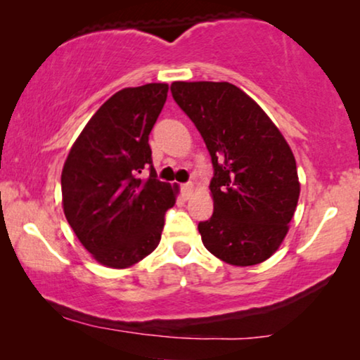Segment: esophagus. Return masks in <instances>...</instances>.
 Masks as SVG:
<instances>
[{
	"mask_svg": "<svg viewBox=\"0 0 360 360\" xmlns=\"http://www.w3.org/2000/svg\"><path fill=\"white\" fill-rule=\"evenodd\" d=\"M181 191H184V195L188 198V196L191 195V191H193V184H191V181H188V184H184L181 185Z\"/></svg>",
	"mask_w": 360,
	"mask_h": 360,
	"instance_id": "esophagus-1",
	"label": "esophagus"
}]
</instances>
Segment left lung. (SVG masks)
<instances>
[{
  "instance_id": "8db88e82",
  "label": "left lung",
  "mask_w": 360,
  "mask_h": 360,
  "mask_svg": "<svg viewBox=\"0 0 360 360\" xmlns=\"http://www.w3.org/2000/svg\"><path fill=\"white\" fill-rule=\"evenodd\" d=\"M172 96L211 155L214 211L198 223L205 248L231 265L267 260L288 233L300 196L297 162L257 103L228 82H174Z\"/></svg>"
}]
</instances>
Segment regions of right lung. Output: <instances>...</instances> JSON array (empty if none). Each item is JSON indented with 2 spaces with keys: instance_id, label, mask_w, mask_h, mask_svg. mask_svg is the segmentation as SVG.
<instances>
[{
  "instance_id": "add662e5",
  "label": "right lung",
  "mask_w": 360,
  "mask_h": 360,
  "mask_svg": "<svg viewBox=\"0 0 360 360\" xmlns=\"http://www.w3.org/2000/svg\"><path fill=\"white\" fill-rule=\"evenodd\" d=\"M167 83L124 88L83 127L62 170L63 213L98 262L126 269L160 243L176 186L157 179L149 134L165 105ZM146 168L147 179L139 175Z\"/></svg>"
}]
</instances>
